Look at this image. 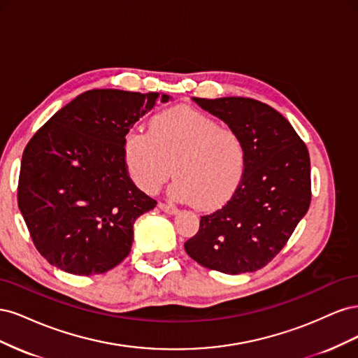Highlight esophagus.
Returning a JSON list of instances; mask_svg holds the SVG:
<instances>
[{
	"label": "esophagus",
	"instance_id": "34e87169",
	"mask_svg": "<svg viewBox=\"0 0 358 358\" xmlns=\"http://www.w3.org/2000/svg\"><path fill=\"white\" fill-rule=\"evenodd\" d=\"M158 208H159L162 212L170 213V215L178 213V208H175V206H171V204H167V203H158Z\"/></svg>",
	"mask_w": 358,
	"mask_h": 358
}]
</instances>
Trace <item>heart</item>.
Masks as SVG:
<instances>
[{"label":"heart","instance_id":"1","mask_svg":"<svg viewBox=\"0 0 358 358\" xmlns=\"http://www.w3.org/2000/svg\"><path fill=\"white\" fill-rule=\"evenodd\" d=\"M124 159L129 178L143 192H158L175 175L169 196L210 210L239 188L246 148L234 129L199 110L178 107L150 119L148 133L129 131Z\"/></svg>","mask_w":358,"mask_h":358}]
</instances>
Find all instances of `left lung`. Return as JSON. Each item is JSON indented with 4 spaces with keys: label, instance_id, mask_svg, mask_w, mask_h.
<instances>
[{
    "label": "left lung",
    "instance_id": "1",
    "mask_svg": "<svg viewBox=\"0 0 358 358\" xmlns=\"http://www.w3.org/2000/svg\"><path fill=\"white\" fill-rule=\"evenodd\" d=\"M194 101L242 137L246 167L231 199L201 216L185 251L216 272H255L280 252L309 209L308 148L287 119L262 101L243 96Z\"/></svg>",
    "mask_w": 358,
    "mask_h": 358
}]
</instances>
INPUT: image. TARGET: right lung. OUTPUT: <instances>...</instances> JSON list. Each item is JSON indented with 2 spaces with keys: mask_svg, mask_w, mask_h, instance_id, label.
<instances>
[{
  "mask_svg": "<svg viewBox=\"0 0 358 358\" xmlns=\"http://www.w3.org/2000/svg\"><path fill=\"white\" fill-rule=\"evenodd\" d=\"M171 96L92 90L38 128L25 146L17 206L32 243L64 272L100 275L131 251L133 225L157 200L140 191L124 159V138Z\"/></svg>",
  "mask_w": 358,
  "mask_h": 358,
  "instance_id": "1",
  "label": "right lung"
}]
</instances>
